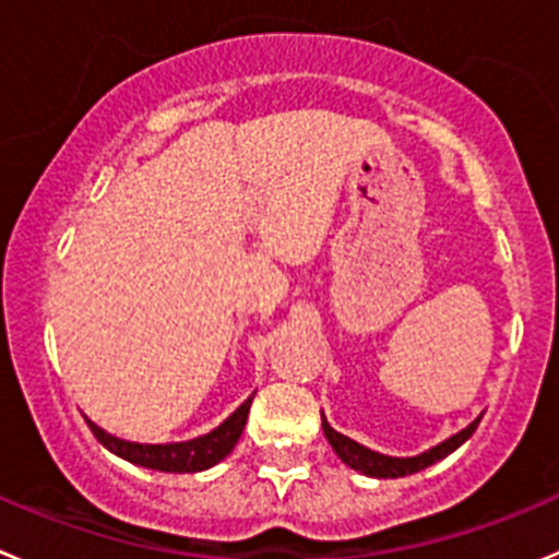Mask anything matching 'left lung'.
Here are the masks:
<instances>
[{
  "label": "left lung",
  "instance_id": "8db88e82",
  "mask_svg": "<svg viewBox=\"0 0 559 559\" xmlns=\"http://www.w3.org/2000/svg\"><path fill=\"white\" fill-rule=\"evenodd\" d=\"M480 417L478 420H473V424L467 426V429H462L459 435H453L451 440L440 442L437 448H431V451L420 453V456H412V459H393V456H382V453H373L368 451V448L357 445L355 440H349V437L338 435L335 429H330V424L324 420L322 415V429H324V437H328V442L333 445V451L338 453V459L344 464H349L352 469H360V473L371 475V478H401V475H412V473H420V469H426L429 464L440 462V459H445L448 453L456 451L462 442H467L469 437H473V431L478 429Z\"/></svg>",
  "mask_w": 559,
  "mask_h": 559
}]
</instances>
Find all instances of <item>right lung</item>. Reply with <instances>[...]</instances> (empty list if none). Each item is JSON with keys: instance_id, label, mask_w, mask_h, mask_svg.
<instances>
[{"instance_id": "1", "label": "right lung", "mask_w": 559, "mask_h": 559, "mask_svg": "<svg viewBox=\"0 0 559 559\" xmlns=\"http://www.w3.org/2000/svg\"><path fill=\"white\" fill-rule=\"evenodd\" d=\"M251 401L253 395L242 401V404L226 417L224 424H221L218 429L210 431V435L197 437V440L188 442H171V445H139V442L117 440V437L97 429L95 424H90V429L100 445H106L108 451L122 456L124 462H133L139 464V467L160 469V473H199V469L213 467L221 459L229 456L231 448L240 440L242 429H246Z\"/></svg>"}]
</instances>
